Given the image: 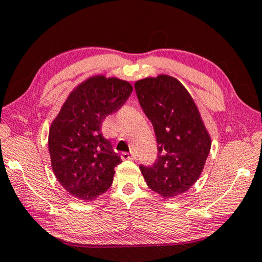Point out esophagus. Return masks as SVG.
Instances as JSON below:
<instances>
[{
	"label": "esophagus",
	"mask_w": 262,
	"mask_h": 262,
	"mask_svg": "<svg viewBox=\"0 0 262 262\" xmlns=\"http://www.w3.org/2000/svg\"><path fill=\"white\" fill-rule=\"evenodd\" d=\"M121 158L125 159V161H127V159L128 161H133V159L136 158V156H135V154H133V152H122Z\"/></svg>",
	"instance_id": "esophagus-1"
}]
</instances>
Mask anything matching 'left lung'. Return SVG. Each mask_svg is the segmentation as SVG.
Masks as SVG:
<instances>
[{
  "label": "left lung",
  "instance_id": "obj_1",
  "mask_svg": "<svg viewBox=\"0 0 262 262\" xmlns=\"http://www.w3.org/2000/svg\"><path fill=\"white\" fill-rule=\"evenodd\" d=\"M137 98L151 121L158 157L140 166L149 188L164 199L185 193L203 171L211 137L194 99L179 79L166 74L135 82Z\"/></svg>",
  "mask_w": 262,
  "mask_h": 262
}]
</instances>
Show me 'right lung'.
<instances>
[{
    "instance_id": "obj_1",
    "label": "right lung",
    "mask_w": 262,
    "mask_h": 262,
    "mask_svg": "<svg viewBox=\"0 0 262 262\" xmlns=\"http://www.w3.org/2000/svg\"><path fill=\"white\" fill-rule=\"evenodd\" d=\"M132 91L129 82L94 75L73 89L51 123L52 170L78 200L94 201L113 183L114 167L121 158L101 134V123L125 104Z\"/></svg>"
}]
</instances>
